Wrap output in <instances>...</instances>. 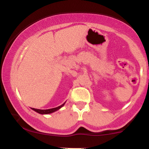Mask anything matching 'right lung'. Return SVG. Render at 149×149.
Listing matches in <instances>:
<instances>
[{
	"instance_id": "obj_1",
	"label": "right lung",
	"mask_w": 149,
	"mask_h": 149,
	"mask_svg": "<svg viewBox=\"0 0 149 149\" xmlns=\"http://www.w3.org/2000/svg\"><path fill=\"white\" fill-rule=\"evenodd\" d=\"M65 103H66V102H64V104H61V106H59V107H58L53 108V109H46V110H41V109H34V108H31V109L32 110L35 111L36 112L38 113H40V114H49V113H53V112L57 111L59 110V109H60L64 105Z\"/></svg>"
}]
</instances>
